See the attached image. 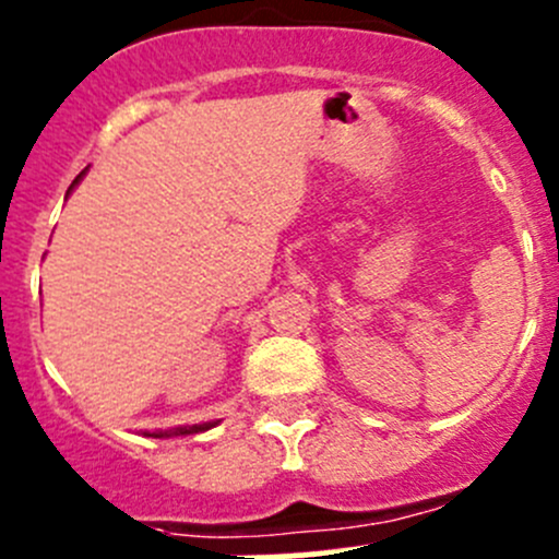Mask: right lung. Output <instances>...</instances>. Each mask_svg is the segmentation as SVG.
Wrapping results in <instances>:
<instances>
[{"label":"right lung","mask_w":559,"mask_h":559,"mask_svg":"<svg viewBox=\"0 0 559 559\" xmlns=\"http://www.w3.org/2000/svg\"><path fill=\"white\" fill-rule=\"evenodd\" d=\"M83 178V173L78 175L75 180H72V186L78 183V180ZM70 186V189H72ZM211 427H216V421H207V425H191V427H173V430H162V432H148V436L154 438H175V436H194V432H202V430H211Z\"/></svg>","instance_id":"right-lung-1"}]
</instances>
